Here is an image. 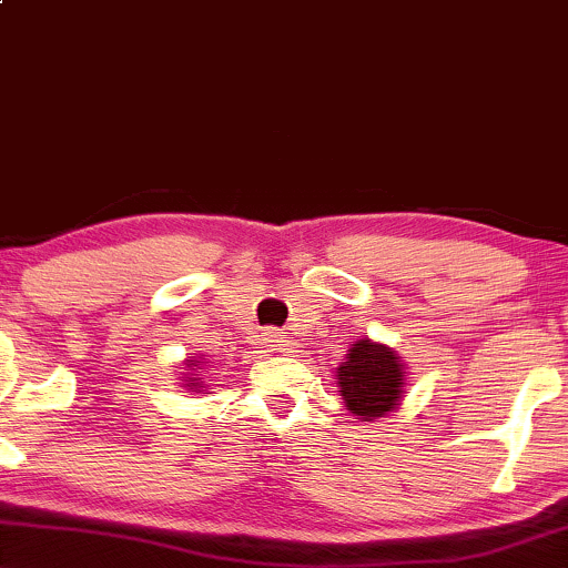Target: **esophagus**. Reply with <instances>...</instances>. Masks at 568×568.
<instances>
[{
	"mask_svg": "<svg viewBox=\"0 0 568 568\" xmlns=\"http://www.w3.org/2000/svg\"><path fill=\"white\" fill-rule=\"evenodd\" d=\"M264 347H266V353L290 355L294 351V343L284 333H276V329H266V333H264Z\"/></svg>",
	"mask_w": 568,
	"mask_h": 568,
	"instance_id": "obj_1",
	"label": "esophagus"
}]
</instances>
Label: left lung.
Listing matches in <instances>:
<instances>
[{"mask_svg": "<svg viewBox=\"0 0 568 568\" xmlns=\"http://www.w3.org/2000/svg\"><path fill=\"white\" fill-rule=\"evenodd\" d=\"M404 363L386 345L357 339L337 368V386L347 412L363 422L386 416L404 396Z\"/></svg>", "mask_w": 568, "mask_h": 568, "instance_id": "obj_1", "label": "left lung"}]
</instances>
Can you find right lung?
<instances>
[{
    "mask_svg": "<svg viewBox=\"0 0 568 568\" xmlns=\"http://www.w3.org/2000/svg\"><path fill=\"white\" fill-rule=\"evenodd\" d=\"M203 361H205V357H203ZM203 361H187V371H195V373H190L193 378H187L185 386H187V390H195V394H200V390L205 388V381L200 378V373H197V371H203Z\"/></svg>",
    "mask_w": 568,
    "mask_h": 568,
    "instance_id": "add662e5",
    "label": "right lung"
}]
</instances>
